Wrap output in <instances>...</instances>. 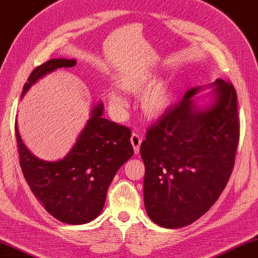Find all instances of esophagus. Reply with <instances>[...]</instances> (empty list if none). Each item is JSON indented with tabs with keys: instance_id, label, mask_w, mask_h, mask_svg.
Wrapping results in <instances>:
<instances>
[{
	"instance_id": "34e87169",
	"label": "esophagus",
	"mask_w": 258,
	"mask_h": 258,
	"mask_svg": "<svg viewBox=\"0 0 258 258\" xmlns=\"http://www.w3.org/2000/svg\"><path fill=\"white\" fill-rule=\"evenodd\" d=\"M141 141H143V139H141V137L139 136V134L133 133L132 137H131V144H132V146L134 148V152H136V154L139 153Z\"/></svg>"
}]
</instances>
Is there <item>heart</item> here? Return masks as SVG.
Wrapping results in <instances>:
<instances>
[{
	"instance_id": "b5f03b06",
	"label": "heart",
	"mask_w": 258,
	"mask_h": 258,
	"mask_svg": "<svg viewBox=\"0 0 258 258\" xmlns=\"http://www.w3.org/2000/svg\"><path fill=\"white\" fill-rule=\"evenodd\" d=\"M153 79V75L148 71L122 75L118 79V84L124 91L133 94L141 92L140 108L146 117L152 119L161 117L173 103V94L169 85L164 81H158L152 85ZM107 103L111 110L117 114L124 112L127 106V100L119 91L108 93Z\"/></svg>"
}]
</instances>
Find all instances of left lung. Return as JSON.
<instances>
[{"label": "left lung", "mask_w": 258, "mask_h": 258, "mask_svg": "<svg viewBox=\"0 0 258 258\" xmlns=\"http://www.w3.org/2000/svg\"><path fill=\"white\" fill-rule=\"evenodd\" d=\"M191 88L147 131L140 146L144 202L154 223L176 229L206 214L233 172L239 125L233 84ZM202 101L203 104L200 103Z\"/></svg>", "instance_id": "obj_1"}]
</instances>
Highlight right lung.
Returning <instances> with one entry per match:
<instances>
[{
	"label": "right lung",
	"instance_id": "obj_1",
	"mask_svg": "<svg viewBox=\"0 0 258 258\" xmlns=\"http://www.w3.org/2000/svg\"><path fill=\"white\" fill-rule=\"evenodd\" d=\"M76 59L53 58L31 72L22 98L32 85ZM104 104H93L84 128L63 159L45 161L28 150L15 124L22 172L46 212L60 222L84 224L100 215L110 184L119 168L133 157L131 130L103 118Z\"/></svg>",
	"mask_w": 258,
	"mask_h": 258
}]
</instances>
